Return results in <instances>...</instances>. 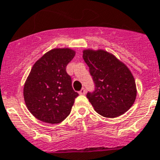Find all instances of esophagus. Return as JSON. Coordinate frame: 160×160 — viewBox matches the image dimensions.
Here are the masks:
<instances>
[{"label":"esophagus","mask_w":160,"mask_h":160,"mask_svg":"<svg viewBox=\"0 0 160 160\" xmlns=\"http://www.w3.org/2000/svg\"><path fill=\"white\" fill-rule=\"evenodd\" d=\"M79 94H80V95H85L86 94V89H85V88H82L81 91L79 92Z\"/></svg>","instance_id":"obj_1"}]
</instances>
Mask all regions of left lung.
<instances>
[{
  "instance_id": "left-lung-1",
  "label": "left lung",
  "mask_w": 160,
  "mask_h": 160,
  "mask_svg": "<svg viewBox=\"0 0 160 160\" xmlns=\"http://www.w3.org/2000/svg\"><path fill=\"white\" fill-rule=\"evenodd\" d=\"M82 57L94 82V91L87 97L95 110L105 118L128 111L137 96L135 80L128 67L105 51L86 50Z\"/></svg>"
}]
</instances>
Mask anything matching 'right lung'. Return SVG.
Returning a JSON list of instances; mask_svg holds the SVG:
<instances>
[{
    "instance_id": "add662e5",
    "label": "right lung",
    "mask_w": 160,
    "mask_h": 160,
    "mask_svg": "<svg viewBox=\"0 0 160 160\" xmlns=\"http://www.w3.org/2000/svg\"><path fill=\"white\" fill-rule=\"evenodd\" d=\"M74 55L70 49H54L32 68L23 96L28 110L42 122L59 123L70 113L78 93L72 89L66 67Z\"/></svg>"
}]
</instances>
